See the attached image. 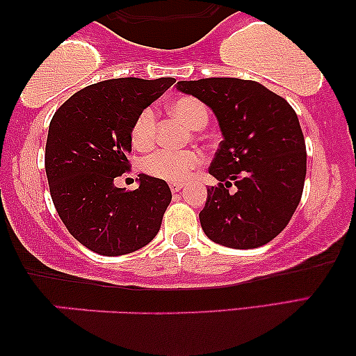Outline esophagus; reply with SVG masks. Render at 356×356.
<instances>
[{
    "instance_id": "esophagus-1",
    "label": "esophagus",
    "mask_w": 356,
    "mask_h": 356,
    "mask_svg": "<svg viewBox=\"0 0 356 356\" xmlns=\"http://www.w3.org/2000/svg\"><path fill=\"white\" fill-rule=\"evenodd\" d=\"M183 188V184L181 183H175V181H172L170 183V189H172L173 193H177V191H179V189Z\"/></svg>"
}]
</instances>
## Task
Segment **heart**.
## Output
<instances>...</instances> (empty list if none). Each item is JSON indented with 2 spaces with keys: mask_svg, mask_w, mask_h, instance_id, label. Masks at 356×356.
Here are the masks:
<instances>
[{
  "mask_svg": "<svg viewBox=\"0 0 356 356\" xmlns=\"http://www.w3.org/2000/svg\"><path fill=\"white\" fill-rule=\"evenodd\" d=\"M172 111L175 116L183 120L189 128L202 129L209 121L206 105L194 97L184 95L173 102ZM157 115L152 106H147L138 115L131 128V140L136 147L145 149L154 143ZM202 163V157L194 150L172 152V150H155L143 162V170L150 177L165 179V181H183Z\"/></svg>",
  "mask_w": 356,
  "mask_h": 356,
  "instance_id": "b5f03b06",
  "label": "heart"
}]
</instances>
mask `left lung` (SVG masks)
Masks as SVG:
<instances>
[{"mask_svg":"<svg viewBox=\"0 0 356 356\" xmlns=\"http://www.w3.org/2000/svg\"><path fill=\"white\" fill-rule=\"evenodd\" d=\"M177 89L211 106L223 134L209 167L218 184L207 188L199 213L204 233L235 250L274 240L305 186L306 145L295 110L259 82L236 77L179 81Z\"/></svg>","mask_w":356,"mask_h":356,"instance_id":"8db88e82","label":"left lung"}]
</instances>
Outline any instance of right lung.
Returning <instances> with one entry per match:
<instances>
[{"instance_id": "add662e5", "label": "right lung", "mask_w": 356, "mask_h": 356, "mask_svg": "<svg viewBox=\"0 0 356 356\" xmlns=\"http://www.w3.org/2000/svg\"><path fill=\"white\" fill-rule=\"evenodd\" d=\"M177 79L120 77L87 86L55 111L45 170L55 209L67 232L102 256L138 251L155 238L172 191L139 175L134 191L115 186L131 172V128L144 108Z\"/></svg>"}]
</instances>
